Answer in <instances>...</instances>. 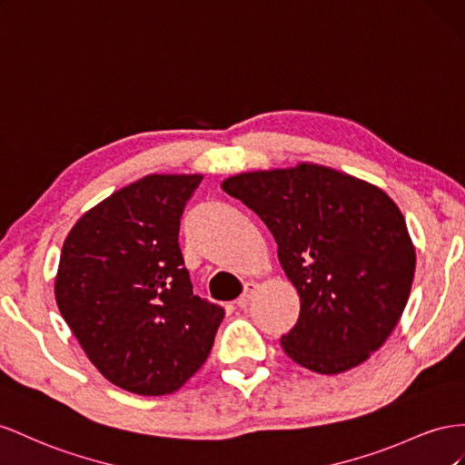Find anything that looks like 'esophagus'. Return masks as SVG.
I'll return each mask as SVG.
<instances>
[{"mask_svg":"<svg viewBox=\"0 0 465 465\" xmlns=\"http://www.w3.org/2000/svg\"><path fill=\"white\" fill-rule=\"evenodd\" d=\"M259 290V284H255V282H247L245 284V290H243V294L237 298V308H242V310H245L247 306H249V302H251V298L255 296V292Z\"/></svg>","mask_w":465,"mask_h":465,"instance_id":"1","label":"esophagus"}]
</instances>
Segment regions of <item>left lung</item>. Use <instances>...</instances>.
Listing matches in <instances>:
<instances>
[{"mask_svg": "<svg viewBox=\"0 0 465 465\" xmlns=\"http://www.w3.org/2000/svg\"><path fill=\"white\" fill-rule=\"evenodd\" d=\"M222 189L267 223L300 296L284 352L327 376L368 361L400 323L415 276L400 206L372 183L308 162L247 171Z\"/></svg>", "mask_w": 465, "mask_h": 465, "instance_id": "1", "label": "left lung"}]
</instances>
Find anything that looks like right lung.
<instances>
[{"label": "right lung", "mask_w": 465, "mask_h": 465, "mask_svg": "<svg viewBox=\"0 0 465 465\" xmlns=\"http://www.w3.org/2000/svg\"><path fill=\"white\" fill-rule=\"evenodd\" d=\"M203 175H145L87 210L54 281L62 317L99 372L138 395L177 391L214 344L223 310L193 294L179 247Z\"/></svg>", "instance_id": "obj_1"}]
</instances>
